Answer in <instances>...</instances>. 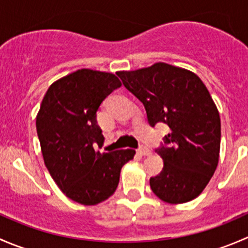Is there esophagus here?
Instances as JSON below:
<instances>
[{"instance_id": "esophagus-1", "label": "esophagus", "mask_w": 248, "mask_h": 248, "mask_svg": "<svg viewBox=\"0 0 248 248\" xmlns=\"http://www.w3.org/2000/svg\"><path fill=\"white\" fill-rule=\"evenodd\" d=\"M138 154L140 156H150L151 155V150L147 149L146 146H140L138 149Z\"/></svg>"}]
</instances>
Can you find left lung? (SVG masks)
<instances>
[{
    "instance_id": "8db88e82",
    "label": "left lung",
    "mask_w": 248,
    "mask_h": 248,
    "mask_svg": "<svg viewBox=\"0 0 248 248\" xmlns=\"http://www.w3.org/2000/svg\"><path fill=\"white\" fill-rule=\"evenodd\" d=\"M117 76L144 104L150 126L170 129L155 150L164 166L150 179L152 192L170 204L197 198L216 170L221 145L218 110L204 82L163 62Z\"/></svg>"
}]
</instances>
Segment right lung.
Segmentation results:
<instances>
[{
    "label": "right lung",
    "instance_id": "obj_1",
    "mask_svg": "<svg viewBox=\"0 0 248 248\" xmlns=\"http://www.w3.org/2000/svg\"><path fill=\"white\" fill-rule=\"evenodd\" d=\"M121 85L111 73L79 69L55 81L42 101L36 127L44 163L60 189L79 204L108 199L122 166L136 155L132 149L94 151L104 144L97 111Z\"/></svg>",
    "mask_w": 248,
    "mask_h": 248
}]
</instances>
